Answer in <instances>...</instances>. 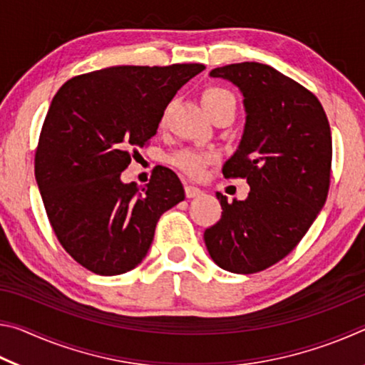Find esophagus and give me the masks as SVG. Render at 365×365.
Returning a JSON list of instances; mask_svg holds the SVG:
<instances>
[{"instance_id":"obj_1","label":"esophagus","mask_w":365,"mask_h":365,"mask_svg":"<svg viewBox=\"0 0 365 365\" xmlns=\"http://www.w3.org/2000/svg\"><path fill=\"white\" fill-rule=\"evenodd\" d=\"M201 193L202 191L197 187H193V185H187V187H185V195H187V197H196Z\"/></svg>"}]
</instances>
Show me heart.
Masks as SVG:
<instances>
[{
    "label": "heart",
    "mask_w": 365,
    "mask_h": 365,
    "mask_svg": "<svg viewBox=\"0 0 365 365\" xmlns=\"http://www.w3.org/2000/svg\"><path fill=\"white\" fill-rule=\"evenodd\" d=\"M202 104H205L209 115L214 117L222 110H233L237 109V98L230 90L224 86H207L201 95ZM215 154L212 151H200L195 148H183L170 156V164L174 168L180 169L185 174L191 177H200L207 164L215 160Z\"/></svg>",
    "instance_id": "b5f03b06"
}]
</instances>
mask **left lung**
<instances>
[{
	"label": "left lung",
	"mask_w": 365,
	"mask_h": 365,
	"mask_svg": "<svg viewBox=\"0 0 365 365\" xmlns=\"http://www.w3.org/2000/svg\"><path fill=\"white\" fill-rule=\"evenodd\" d=\"M245 96L246 125L225 178H245V201L217 200L222 215L205 243L219 267L256 274L288 256L325 205L331 175V133L317 96L274 67L230 64L211 71Z\"/></svg>",
	"instance_id": "left-lung-1"
}]
</instances>
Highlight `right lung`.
Here are the masks:
<instances>
[{
    "instance_id": "add662e5",
    "label": "right lung",
    "mask_w": 365,
    "mask_h": 365,
    "mask_svg": "<svg viewBox=\"0 0 365 365\" xmlns=\"http://www.w3.org/2000/svg\"><path fill=\"white\" fill-rule=\"evenodd\" d=\"M202 64L115 66L61 86L35 150V178L53 232L82 267L119 275L143 261L160 215L185 200L175 172L143 188L120 174L158 130L172 98Z\"/></svg>"
}]
</instances>
